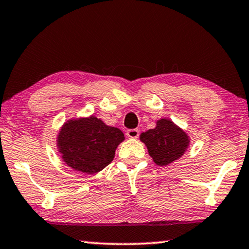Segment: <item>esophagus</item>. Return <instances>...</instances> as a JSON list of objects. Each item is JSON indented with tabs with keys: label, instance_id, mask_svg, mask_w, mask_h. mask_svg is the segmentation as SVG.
<instances>
[{
	"label": "esophagus",
	"instance_id": "obj_1",
	"mask_svg": "<svg viewBox=\"0 0 249 249\" xmlns=\"http://www.w3.org/2000/svg\"><path fill=\"white\" fill-rule=\"evenodd\" d=\"M125 135H127L128 138L136 139V138H138V136H139V130L138 129H129Z\"/></svg>",
	"mask_w": 249,
	"mask_h": 249
}]
</instances>
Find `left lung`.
Instances as JSON below:
<instances>
[{
	"instance_id": "8db88e82",
	"label": "left lung",
	"mask_w": 249,
	"mask_h": 249,
	"mask_svg": "<svg viewBox=\"0 0 249 249\" xmlns=\"http://www.w3.org/2000/svg\"><path fill=\"white\" fill-rule=\"evenodd\" d=\"M140 142L148 149L149 156L158 166H167L185 154L190 146V136L171 119L161 118L156 127L140 135Z\"/></svg>"
}]
</instances>
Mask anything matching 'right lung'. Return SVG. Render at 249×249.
<instances>
[{"label": "right lung", "instance_id": "1", "mask_svg": "<svg viewBox=\"0 0 249 249\" xmlns=\"http://www.w3.org/2000/svg\"><path fill=\"white\" fill-rule=\"evenodd\" d=\"M60 157L68 167L95 174L113 160L117 147L124 140L120 129L92 116L68 119L56 138Z\"/></svg>", "mask_w": 249, "mask_h": 249}]
</instances>
